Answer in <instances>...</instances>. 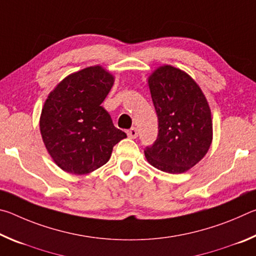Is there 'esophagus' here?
Returning a JSON list of instances; mask_svg holds the SVG:
<instances>
[{
	"label": "esophagus",
	"instance_id": "esophagus-1",
	"mask_svg": "<svg viewBox=\"0 0 256 256\" xmlns=\"http://www.w3.org/2000/svg\"><path fill=\"white\" fill-rule=\"evenodd\" d=\"M128 138H136L138 136V130L136 128H130L128 131Z\"/></svg>",
	"mask_w": 256,
	"mask_h": 256
}]
</instances>
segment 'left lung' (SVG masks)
<instances>
[{
  "label": "left lung",
  "instance_id": "8db88e82",
  "mask_svg": "<svg viewBox=\"0 0 256 256\" xmlns=\"http://www.w3.org/2000/svg\"><path fill=\"white\" fill-rule=\"evenodd\" d=\"M158 116V136L144 149L159 170L180 174L200 162L212 142L211 110L202 90L188 73L158 68L148 79Z\"/></svg>",
  "mask_w": 256,
  "mask_h": 256
}]
</instances>
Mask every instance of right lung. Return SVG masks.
I'll return each instance as SVG.
<instances>
[{
	"label": "right lung",
	"instance_id": "obj_1",
	"mask_svg": "<svg viewBox=\"0 0 256 256\" xmlns=\"http://www.w3.org/2000/svg\"><path fill=\"white\" fill-rule=\"evenodd\" d=\"M112 84L114 76L96 66L68 76L48 94L40 128L60 170L76 175L96 170L110 160L112 146L126 138L102 106Z\"/></svg>",
	"mask_w": 256,
	"mask_h": 256
}]
</instances>
